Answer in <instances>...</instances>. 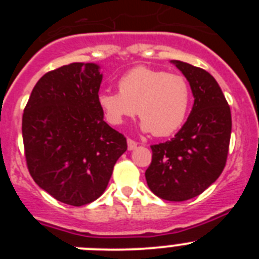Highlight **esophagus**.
<instances>
[{
    "mask_svg": "<svg viewBox=\"0 0 259 259\" xmlns=\"http://www.w3.org/2000/svg\"><path fill=\"white\" fill-rule=\"evenodd\" d=\"M127 145H128V150H134L135 148H136V146H137V143H136V141L131 140V139H128V140H127Z\"/></svg>",
    "mask_w": 259,
    "mask_h": 259,
    "instance_id": "34e87169",
    "label": "esophagus"
}]
</instances>
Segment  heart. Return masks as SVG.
<instances>
[{"instance_id": "1", "label": "heart", "mask_w": 259, "mask_h": 259, "mask_svg": "<svg viewBox=\"0 0 259 259\" xmlns=\"http://www.w3.org/2000/svg\"><path fill=\"white\" fill-rule=\"evenodd\" d=\"M118 87L119 92L102 91L97 96L98 106L111 124H122L137 111L144 132L163 137L174 134L184 123L192 93L182 75L139 66L123 75Z\"/></svg>"}]
</instances>
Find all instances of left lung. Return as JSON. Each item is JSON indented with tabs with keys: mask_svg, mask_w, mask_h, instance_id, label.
I'll list each match as a JSON object with an SVG mask.
<instances>
[{
	"mask_svg": "<svg viewBox=\"0 0 259 259\" xmlns=\"http://www.w3.org/2000/svg\"><path fill=\"white\" fill-rule=\"evenodd\" d=\"M187 77L194 104L187 122L170 141L152 145L145 171L150 191L167 201H187L218 179L230 146L231 110L217 80L200 67L171 61Z\"/></svg>",
	"mask_w": 259,
	"mask_h": 259,
	"instance_id": "left-lung-1",
	"label": "left lung"
}]
</instances>
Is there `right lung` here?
Instances as JSON below:
<instances>
[{
    "label": "right lung",
    "mask_w": 259,
    "mask_h": 259,
    "mask_svg": "<svg viewBox=\"0 0 259 259\" xmlns=\"http://www.w3.org/2000/svg\"><path fill=\"white\" fill-rule=\"evenodd\" d=\"M102 81L96 63H71L41 77L22 120L32 179L71 206L93 202L105 192L127 140L104 120L97 102Z\"/></svg>",
    "instance_id": "right-lung-1"
}]
</instances>
